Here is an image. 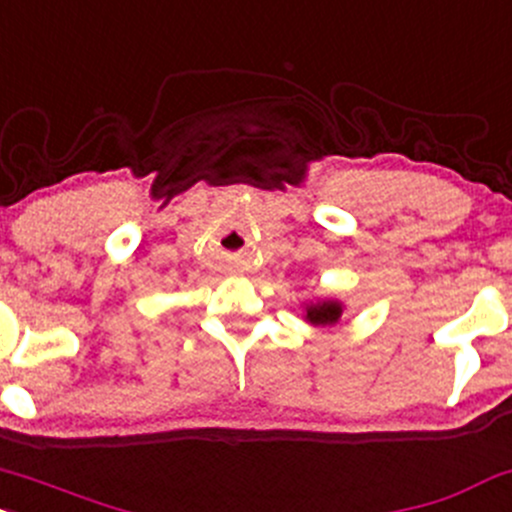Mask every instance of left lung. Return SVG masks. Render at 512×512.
Wrapping results in <instances>:
<instances>
[{
  "label": "left lung",
  "mask_w": 512,
  "mask_h": 512,
  "mask_svg": "<svg viewBox=\"0 0 512 512\" xmlns=\"http://www.w3.org/2000/svg\"><path fill=\"white\" fill-rule=\"evenodd\" d=\"M340 313H342L340 303H335V301H323V303H316V306L306 308V318L316 325L338 323Z\"/></svg>",
  "instance_id": "8db88e82"
}]
</instances>
